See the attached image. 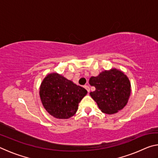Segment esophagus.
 Instances as JSON below:
<instances>
[{
    "label": "esophagus",
    "mask_w": 158,
    "mask_h": 158,
    "mask_svg": "<svg viewBox=\"0 0 158 158\" xmlns=\"http://www.w3.org/2000/svg\"><path fill=\"white\" fill-rule=\"evenodd\" d=\"M84 88H85V89H86L88 93H89V92H90V88H89V85H84Z\"/></svg>",
    "instance_id": "obj_1"
}]
</instances>
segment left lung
Instances as JSON below:
<instances>
[{"label":"left lung","instance_id":"left-lung-1","mask_svg":"<svg viewBox=\"0 0 158 158\" xmlns=\"http://www.w3.org/2000/svg\"><path fill=\"white\" fill-rule=\"evenodd\" d=\"M89 84L95 88L90 95L103 113L113 114L127 105L131 93L129 79L116 68L105 70L97 77H91Z\"/></svg>","mask_w":158,"mask_h":158}]
</instances>
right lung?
Returning <instances> with one entry per match:
<instances>
[{"mask_svg": "<svg viewBox=\"0 0 158 158\" xmlns=\"http://www.w3.org/2000/svg\"><path fill=\"white\" fill-rule=\"evenodd\" d=\"M87 94L84 88L53 73L47 74L40 88V96L46 111L59 119L73 116L78 109L79 103Z\"/></svg>", "mask_w": 158, "mask_h": 158, "instance_id": "1", "label": "right lung"}]
</instances>
